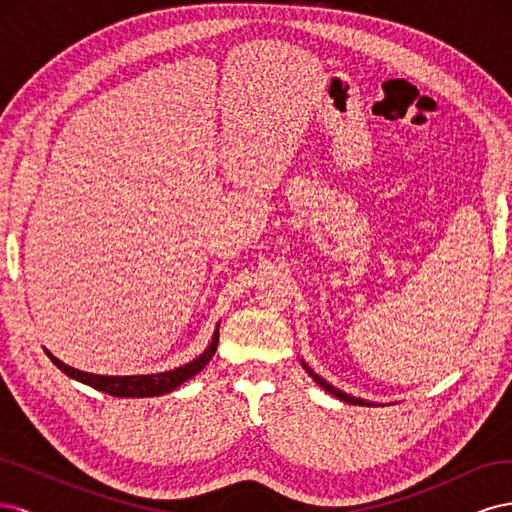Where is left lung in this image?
<instances>
[{
    "mask_svg": "<svg viewBox=\"0 0 512 512\" xmlns=\"http://www.w3.org/2000/svg\"><path fill=\"white\" fill-rule=\"evenodd\" d=\"M305 369L309 371V376H312L320 386H322V389L324 391H329L331 395H335L337 399H342V401H346V404H354V406H369V401H363V399H359V397H352V395H348V393H344V391H339V389H335V386L333 384H329V382H324L318 374H314V371L312 369H309L307 365H305Z\"/></svg>",
    "mask_w": 512,
    "mask_h": 512,
    "instance_id": "8db88e82",
    "label": "left lung"
}]
</instances>
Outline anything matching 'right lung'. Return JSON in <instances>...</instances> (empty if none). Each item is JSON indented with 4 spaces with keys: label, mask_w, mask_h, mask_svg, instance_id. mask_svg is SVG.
Returning a JSON list of instances; mask_svg holds the SVG:
<instances>
[{
    "label": "right lung",
    "mask_w": 512,
    "mask_h": 512,
    "mask_svg": "<svg viewBox=\"0 0 512 512\" xmlns=\"http://www.w3.org/2000/svg\"><path fill=\"white\" fill-rule=\"evenodd\" d=\"M218 342H220V331H215L211 346L194 359L192 363L177 367L173 371H164V374H149V376H98V374H87V371H79L74 367H68L66 363H61L59 359L51 352H46L51 356V361L64 371L66 376L79 380L83 384L94 386V389L108 393L113 397H156V395H164L170 393L177 386H181L185 380H190L192 376H196L200 369H203L211 356L218 350Z\"/></svg>",
    "instance_id": "1"
}]
</instances>
